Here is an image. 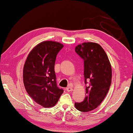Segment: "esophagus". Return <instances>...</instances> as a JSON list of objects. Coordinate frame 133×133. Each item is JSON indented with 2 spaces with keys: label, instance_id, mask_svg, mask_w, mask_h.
<instances>
[{
  "label": "esophagus",
  "instance_id": "esophagus-1",
  "mask_svg": "<svg viewBox=\"0 0 133 133\" xmlns=\"http://www.w3.org/2000/svg\"><path fill=\"white\" fill-rule=\"evenodd\" d=\"M66 90L68 92H70V91H72V90H73V88H72V87L71 86V85H70L68 87H67Z\"/></svg>",
  "mask_w": 133,
  "mask_h": 133
}]
</instances>
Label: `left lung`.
<instances>
[{
    "instance_id": "obj_1",
    "label": "left lung",
    "mask_w": 133,
    "mask_h": 133,
    "mask_svg": "<svg viewBox=\"0 0 133 133\" xmlns=\"http://www.w3.org/2000/svg\"><path fill=\"white\" fill-rule=\"evenodd\" d=\"M75 51L84 61L85 97L81 103H75L76 108L82 112L96 109L103 101L111 83L112 70L110 62L101 45L84 42L77 45Z\"/></svg>"
}]
</instances>
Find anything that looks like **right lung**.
<instances>
[{
  "mask_svg": "<svg viewBox=\"0 0 133 133\" xmlns=\"http://www.w3.org/2000/svg\"><path fill=\"white\" fill-rule=\"evenodd\" d=\"M63 47L54 41L42 42L29 53L23 70L25 88L34 101L45 108L54 107L63 92L56 84V58Z\"/></svg>",
  "mask_w": 133,
  "mask_h": 133,
  "instance_id": "obj_1",
  "label": "right lung"
}]
</instances>
